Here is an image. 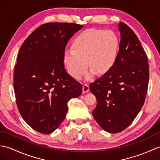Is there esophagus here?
<instances>
[{
  "instance_id": "esophagus-1",
  "label": "esophagus",
  "mask_w": 160,
  "mask_h": 160,
  "mask_svg": "<svg viewBox=\"0 0 160 160\" xmlns=\"http://www.w3.org/2000/svg\"><path fill=\"white\" fill-rule=\"evenodd\" d=\"M89 86H88L87 84H84L83 86H82L83 93H87V92H88V91H89Z\"/></svg>"
}]
</instances>
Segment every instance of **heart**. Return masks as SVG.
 <instances>
[{
	"label": "heart",
	"mask_w": 160,
	"mask_h": 160,
	"mask_svg": "<svg viewBox=\"0 0 160 160\" xmlns=\"http://www.w3.org/2000/svg\"><path fill=\"white\" fill-rule=\"evenodd\" d=\"M119 39L112 31L89 29L82 32L74 39L72 48L65 50L64 61L68 73L78 79L87 69L91 70L87 78L98 73H105L115 61ZM88 64H87V63Z\"/></svg>",
	"instance_id": "obj_1"
}]
</instances>
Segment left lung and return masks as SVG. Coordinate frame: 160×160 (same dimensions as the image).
I'll use <instances>...</instances> for the list:
<instances>
[{
	"mask_svg": "<svg viewBox=\"0 0 160 160\" xmlns=\"http://www.w3.org/2000/svg\"><path fill=\"white\" fill-rule=\"evenodd\" d=\"M121 40L111 69L90 84L97 99L93 116L104 131L121 132L130 125L144 105L149 70L148 58L134 32L119 24Z\"/></svg>",
	"mask_w": 160,
	"mask_h": 160,
	"instance_id": "8db88e82",
	"label": "left lung"
}]
</instances>
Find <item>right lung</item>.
<instances>
[{
    "mask_svg": "<svg viewBox=\"0 0 160 160\" xmlns=\"http://www.w3.org/2000/svg\"><path fill=\"white\" fill-rule=\"evenodd\" d=\"M82 28L76 23L43 24L24 41L17 56L13 73L17 107L26 123L42 134L59 127L68 102L82 93V84L64 65L67 43Z\"/></svg>",
    "mask_w": 160,
    "mask_h": 160,
    "instance_id": "right-lung-1",
    "label": "right lung"
}]
</instances>
